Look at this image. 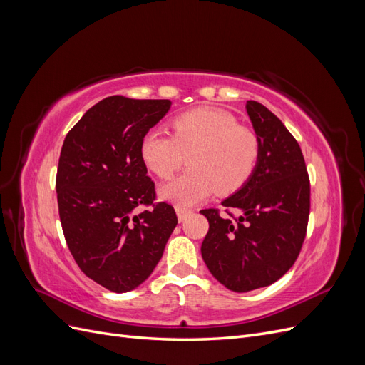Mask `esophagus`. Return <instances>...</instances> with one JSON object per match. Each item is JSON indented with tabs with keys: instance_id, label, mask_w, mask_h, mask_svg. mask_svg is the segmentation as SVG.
I'll return each mask as SVG.
<instances>
[{
	"instance_id": "esophagus-1",
	"label": "esophagus",
	"mask_w": 365,
	"mask_h": 365,
	"mask_svg": "<svg viewBox=\"0 0 365 365\" xmlns=\"http://www.w3.org/2000/svg\"><path fill=\"white\" fill-rule=\"evenodd\" d=\"M192 212L190 210H185V208H181V207H176V215H178V220L180 222H184L185 217L189 216Z\"/></svg>"
}]
</instances>
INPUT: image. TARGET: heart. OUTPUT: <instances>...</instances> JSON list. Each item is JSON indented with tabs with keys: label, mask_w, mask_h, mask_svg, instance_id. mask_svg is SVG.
<instances>
[{
	"label": "heart",
	"mask_w": 365,
	"mask_h": 365,
	"mask_svg": "<svg viewBox=\"0 0 365 365\" xmlns=\"http://www.w3.org/2000/svg\"><path fill=\"white\" fill-rule=\"evenodd\" d=\"M173 137L146 132L140 155L160 178H169L187 155L189 170L160 187L163 200L187 208L215 193L230 195L244 187L260 157L257 135L237 125L233 114L217 108H196L175 117Z\"/></svg>",
	"instance_id": "heart-1"
}]
</instances>
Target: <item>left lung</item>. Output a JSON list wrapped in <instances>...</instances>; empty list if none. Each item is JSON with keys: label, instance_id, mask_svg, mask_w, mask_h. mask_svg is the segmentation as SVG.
<instances>
[{"label": "left lung", "instance_id": "8db88e82", "mask_svg": "<svg viewBox=\"0 0 365 365\" xmlns=\"http://www.w3.org/2000/svg\"><path fill=\"white\" fill-rule=\"evenodd\" d=\"M247 114L260 143L256 170L222 205L237 217L202 210L208 233L202 259L213 277L235 292L277 282L300 254L311 207V185L300 146L267 106L248 101Z\"/></svg>", "mask_w": 365, "mask_h": 365}]
</instances>
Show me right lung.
<instances>
[{
  "mask_svg": "<svg viewBox=\"0 0 365 365\" xmlns=\"http://www.w3.org/2000/svg\"><path fill=\"white\" fill-rule=\"evenodd\" d=\"M170 105L106 97L62 145L56 192L65 240L86 277L117 294L148 280L178 224L172 205L153 204L155 185L140 155L143 135Z\"/></svg>",
  "mask_w": 365,
  "mask_h": 365,
  "instance_id": "right-lung-1",
  "label": "right lung"
}]
</instances>
